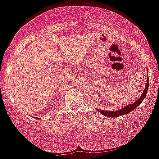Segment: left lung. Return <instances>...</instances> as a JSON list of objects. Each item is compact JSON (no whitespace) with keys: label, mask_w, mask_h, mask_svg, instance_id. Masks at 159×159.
I'll use <instances>...</instances> for the list:
<instances>
[{"label":"left lung","mask_w":159,"mask_h":159,"mask_svg":"<svg viewBox=\"0 0 159 159\" xmlns=\"http://www.w3.org/2000/svg\"><path fill=\"white\" fill-rule=\"evenodd\" d=\"M148 89H149V78H148V71H147V81H146V87H145V89L143 92V93L141 94V96L139 97V98L137 99V101L133 102L131 104H129L128 106H125V107H123L122 109H119L118 111H104L102 110V109H97V111H99V113H101L103 116H107V117H111V118H113V117H118L121 116H124V115H126L128 113L130 112L131 111H133L134 109H135L139 105H140V103L142 102V101L146 97V93H147Z\"/></svg>","instance_id":"1"}]
</instances>
